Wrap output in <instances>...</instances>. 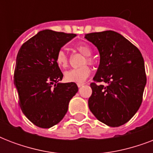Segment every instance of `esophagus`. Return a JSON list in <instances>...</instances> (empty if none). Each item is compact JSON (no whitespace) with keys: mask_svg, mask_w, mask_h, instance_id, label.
<instances>
[{"mask_svg":"<svg viewBox=\"0 0 153 153\" xmlns=\"http://www.w3.org/2000/svg\"><path fill=\"white\" fill-rule=\"evenodd\" d=\"M83 85H85V83H84V82H78V83H77V86H78V87H81V86H83Z\"/></svg>","mask_w":153,"mask_h":153,"instance_id":"34e87169","label":"esophagus"}]
</instances>
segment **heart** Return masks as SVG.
Listing matches in <instances>:
<instances>
[{
  "label": "heart",
  "mask_w": 153,
  "mask_h": 153,
  "mask_svg": "<svg viewBox=\"0 0 153 153\" xmlns=\"http://www.w3.org/2000/svg\"><path fill=\"white\" fill-rule=\"evenodd\" d=\"M75 49L81 53L82 55H85V58L82 62V67L79 68H74L67 71L64 73V79L67 82H82L85 81L91 74V68L87 65H84L86 63L88 64H94V59L91 55L92 54L91 48L88 44L85 43H80L75 45ZM55 62L56 64L62 69L67 68L69 64V58L64 51L60 50L57 52L55 56Z\"/></svg>",
  "instance_id": "b5f03b06"
}]
</instances>
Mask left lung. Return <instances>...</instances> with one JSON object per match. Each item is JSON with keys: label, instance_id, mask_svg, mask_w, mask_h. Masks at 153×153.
<instances>
[{"label": "left lung", "instance_id": "1", "mask_svg": "<svg viewBox=\"0 0 153 153\" xmlns=\"http://www.w3.org/2000/svg\"><path fill=\"white\" fill-rule=\"evenodd\" d=\"M85 38L100 54L99 67L91 83L89 108L102 123L111 127L122 126L134 116L142 102L147 80L142 55L114 31L92 32Z\"/></svg>", "mask_w": 153, "mask_h": 153}]
</instances>
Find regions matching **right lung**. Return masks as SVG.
Returning <instances> with one entry per match:
<instances>
[{
	"mask_svg": "<svg viewBox=\"0 0 153 153\" xmlns=\"http://www.w3.org/2000/svg\"><path fill=\"white\" fill-rule=\"evenodd\" d=\"M76 35L44 30L23 44L18 51L14 84L23 114L39 128L59 122L78 92L74 82L60 83L63 74L56 64V54Z\"/></svg>",
	"mask_w": 153,
	"mask_h": 153,
	"instance_id": "add662e5",
	"label": "right lung"
}]
</instances>
